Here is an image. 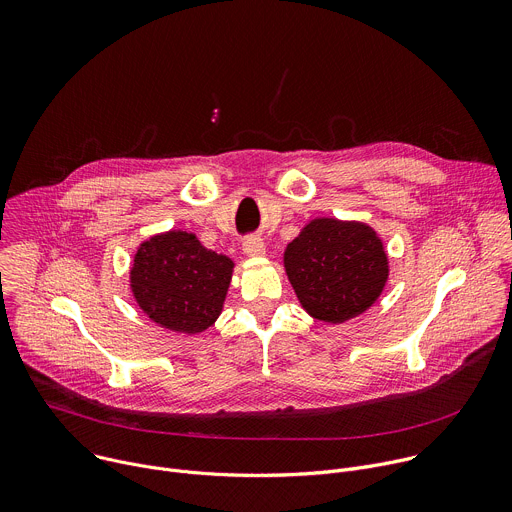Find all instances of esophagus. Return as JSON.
<instances>
[{"mask_svg": "<svg viewBox=\"0 0 512 512\" xmlns=\"http://www.w3.org/2000/svg\"><path fill=\"white\" fill-rule=\"evenodd\" d=\"M244 254L246 256H250V258H260V256H264L266 254V246H264V242L260 240V238H246L244 240Z\"/></svg>", "mask_w": 512, "mask_h": 512, "instance_id": "esophagus-1", "label": "esophagus"}]
</instances>
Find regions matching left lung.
<instances>
[{
    "label": "left lung",
    "instance_id": "8db88e82",
    "mask_svg": "<svg viewBox=\"0 0 512 512\" xmlns=\"http://www.w3.org/2000/svg\"><path fill=\"white\" fill-rule=\"evenodd\" d=\"M284 270L306 313L341 325L381 296L389 260L371 226L315 218L286 246Z\"/></svg>",
    "mask_w": 512,
    "mask_h": 512
}]
</instances>
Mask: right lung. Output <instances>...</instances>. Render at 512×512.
<instances>
[{"instance_id": "add662e5", "label": "right lung", "mask_w": 512, "mask_h": 512, "mask_svg": "<svg viewBox=\"0 0 512 512\" xmlns=\"http://www.w3.org/2000/svg\"><path fill=\"white\" fill-rule=\"evenodd\" d=\"M234 262L201 246L191 232L169 230L141 242L129 272L139 309L159 327L195 335L222 315Z\"/></svg>"}]
</instances>
